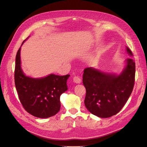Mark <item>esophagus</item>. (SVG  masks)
Here are the masks:
<instances>
[{
	"label": "esophagus",
	"instance_id": "obj_1",
	"mask_svg": "<svg viewBox=\"0 0 147 147\" xmlns=\"http://www.w3.org/2000/svg\"><path fill=\"white\" fill-rule=\"evenodd\" d=\"M73 80H74V82L76 83H81V78L79 77L75 76V77H74Z\"/></svg>",
	"mask_w": 147,
	"mask_h": 147
}]
</instances>
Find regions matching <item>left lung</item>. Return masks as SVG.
<instances>
[{"label": "left lung", "instance_id": "8db88e82", "mask_svg": "<svg viewBox=\"0 0 147 147\" xmlns=\"http://www.w3.org/2000/svg\"><path fill=\"white\" fill-rule=\"evenodd\" d=\"M129 55L132 53L128 47ZM119 75L102 72L93 67L84 69L83 83L86 88L84 105L90 112L100 118L118 113L131 96L135 82L136 64L132 58Z\"/></svg>", "mask_w": 147, "mask_h": 147}]
</instances>
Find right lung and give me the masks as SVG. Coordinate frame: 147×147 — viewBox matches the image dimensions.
<instances>
[{
    "label": "right lung",
    "instance_id": "obj_1",
    "mask_svg": "<svg viewBox=\"0 0 147 147\" xmlns=\"http://www.w3.org/2000/svg\"><path fill=\"white\" fill-rule=\"evenodd\" d=\"M20 51L21 47L16 56L15 83L22 105L35 117L54 116L60 110V96L67 90V80L70 75L50 74L40 78L26 76L21 67Z\"/></svg>",
    "mask_w": 147,
    "mask_h": 147
}]
</instances>
